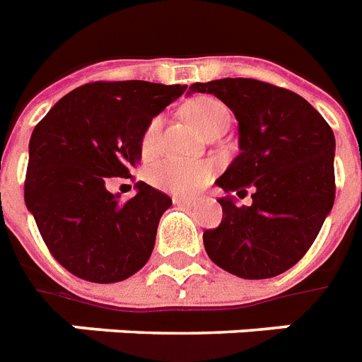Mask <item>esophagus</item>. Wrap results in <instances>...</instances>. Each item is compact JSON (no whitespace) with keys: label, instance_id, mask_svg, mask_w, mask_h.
<instances>
[{"label":"esophagus","instance_id":"1","mask_svg":"<svg viewBox=\"0 0 362 362\" xmlns=\"http://www.w3.org/2000/svg\"><path fill=\"white\" fill-rule=\"evenodd\" d=\"M175 204H178V206H195V204H197V199L195 197H175Z\"/></svg>","mask_w":362,"mask_h":362}]
</instances>
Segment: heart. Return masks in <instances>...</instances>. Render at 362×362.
Segmentation results:
<instances>
[{
	"mask_svg": "<svg viewBox=\"0 0 362 362\" xmlns=\"http://www.w3.org/2000/svg\"><path fill=\"white\" fill-rule=\"evenodd\" d=\"M187 115L204 136L214 131L227 129L231 125V110L220 99L203 95L187 105ZM163 131V116L156 115L146 122L139 139V150L144 159L153 158L159 150ZM212 178V167L209 163H192L180 159H163L150 167L148 180L156 187L173 193H193L201 189Z\"/></svg>",
	"mask_w": 362,
	"mask_h": 362,
	"instance_id": "obj_1",
	"label": "heart"
}]
</instances>
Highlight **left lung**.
<instances>
[{
    "instance_id": "8db88e82",
    "label": "left lung",
    "mask_w": 362,
    "mask_h": 362,
    "mask_svg": "<svg viewBox=\"0 0 362 362\" xmlns=\"http://www.w3.org/2000/svg\"><path fill=\"white\" fill-rule=\"evenodd\" d=\"M189 90L221 99L240 135V153L216 180L227 192L218 199L223 220L204 231V250L238 278H274L306 255L334 204V133L306 99L269 82L221 78ZM247 191L252 204L237 205Z\"/></svg>"
}]
</instances>
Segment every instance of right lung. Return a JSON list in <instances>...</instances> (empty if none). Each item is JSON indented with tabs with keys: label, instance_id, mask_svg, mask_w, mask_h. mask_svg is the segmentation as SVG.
Instances as JSON below:
<instances>
[{
	"label": "right lung",
	"instance_id": "1",
	"mask_svg": "<svg viewBox=\"0 0 362 362\" xmlns=\"http://www.w3.org/2000/svg\"><path fill=\"white\" fill-rule=\"evenodd\" d=\"M186 92L180 84L98 81L69 92L35 125L25 170V206L48 252L71 274L115 284L141 270L169 195L136 182L122 203L109 178H129L152 116Z\"/></svg>",
	"mask_w": 362,
	"mask_h": 362
}]
</instances>
